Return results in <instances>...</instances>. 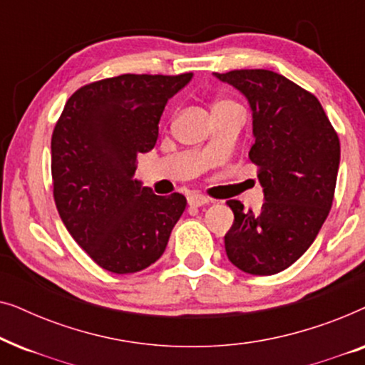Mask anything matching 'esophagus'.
Returning a JSON list of instances; mask_svg holds the SVG:
<instances>
[{"instance_id":"1","label":"esophagus","mask_w":365,"mask_h":365,"mask_svg":"<svg viewBox=\"0 0 365 365\" xmlns=\"http://www.w3.org/2000/svg\"><path fill=\"white\" fill-rule=\"evenodd\" d=\"M211 199L202 196V194H191V196H187V202L189 206H194V207H199V206H204V204H207Z\"/></svg>"}]
</instances>
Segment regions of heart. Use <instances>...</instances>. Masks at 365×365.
<instances>
[{"label": "heart", "instance_id": "b5f03b06", "mask_svg": "<svg viewBox=\"0 0 365 365\" xmlns=\"http://www.w3.org/2000/svg\"><path fill=\"white\" fill-rule=\"evenodd\" d=\"M224 103H227V101H217L216 104H214V106H217V104H224Z\"/></svg>", "mask_w": 365, "mask_h": 365}]
</instances>
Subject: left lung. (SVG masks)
Wrapping results in <instances>:
<instances>
[{"label":"left lung","mask_w":365,"mask_h":365,"mask_svg":"<svg viewBox=\"0 0 365 365\" xmlns=\"http://www.w3.org/2000/svg\"><path fill=\"white\" fill-rule=\"evenodd\" d=\"M247 98L254 141L249 159L264 189L261 211L231 199L232 227L224 236L234 266L272 276L297 261L321 231L336 191L341 143L312 93L269 69L214 73Z\"/></svg>","instance_id":"obj_1"}]
</instances>
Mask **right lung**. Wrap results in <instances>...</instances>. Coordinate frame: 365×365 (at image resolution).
<instances>
[{
    "instance_id": "add662e5",
    "label": "right lung",
    "mask_w": 365,
    "mask_h": 365,
    "mask_svg": "<svg viewBox=\"0 0 365 365\" xmlns=\"http://www.w3.org/2000/svg\"><path fill=\"white\" fill-rule=\"evenodd\" d=\"M192 73L121 74L79 88L51 138L59 217L99 267L133 274L163 256L186 197L156 196L138 179L136 158L158 141L159 119Z\"/></svg>"
}]
</instances>
